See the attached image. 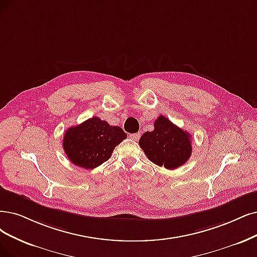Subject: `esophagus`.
Returning a JSON list of instances; mask_svg holds the SVG:
<instances>
[{"label": "esophagus", "instance_id": "1", "mask_svg": "<svg viewBox=\"0 0 257 257\" xmlns=\"http://www.w3.org/2000/svg\"><path fill=\"white\" fill-rule=\"evenodd\" d=\"M129 137H130V139H132L134 141H139V139L141 138V135L140 134H131Z\"/></svg>", "mask_w": 257, "mask_h": 257}]
</instances>
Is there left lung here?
<instances>
[{"label":"left lung","instance_id":"1","mask_svg":"<svg viewBox=\"0 0 257 257\" xmlns=\"http://www.w3.org/2000/svg\"><path fill=\"white\" fill-rule=\"evenodd\" d=\"M154 126L153 131L145 132L139 141L147 158L167 169H176L185 164L193 150L191 135L163 115L155 120Z\"/></svg>","mask_w":257,"mask_h":257}]
</instances>
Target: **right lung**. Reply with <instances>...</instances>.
Instances as JSON below:
<instances>
[{"mask_svg":"<svg viewBox=\"0 0 257 257\" xmlns=\"http://www.w3.org/2000/svg\"><path fill=\"white\" fill-rule=\"evenodd\" d=\"M126 138L120 127L94 116L66 130L62 146L74 165L93 169L108 161L114 148Z\"/></svg>","mask_w":257,"mask_h":257,"instance_id":"obj_1","label":"right lung"}]
</instances>
